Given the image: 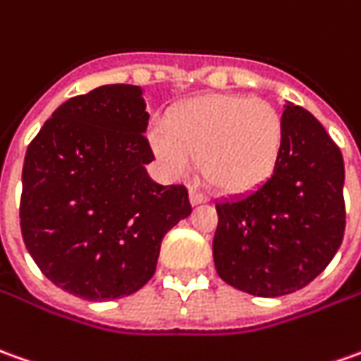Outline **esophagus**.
Masks as SVG:
<instances>
[{
    "label": "esophagus",
    "instance_id": "esophagus-1",
    "mask_svg": "<svg viewBox=\"0 0 361 361\" xmlns=\"http://www.w3.org/2000/svg\"><path fill=\"white\" fill-rule=\"evenodd\" d=\"M202 202H207V197L202 192H198V190H190V204L197 207V204H202Z\"/></svg>",
    "mask_w": 361,
    "mask_h": 361
}]
</instances>
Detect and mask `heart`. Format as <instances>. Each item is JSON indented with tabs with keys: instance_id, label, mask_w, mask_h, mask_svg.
<instances>
[{
	"instance_id": "b5f03b06",
	"label": "heart",
	"mask_w": 361,
	"mask_h": 361,
	"mask_svg": "<svg viewBox=\"0 0 361 361\" xmlns=\"http://www.w3.org/2000/svg\"><path fill=\"white\" fill-rule=\"evenodd\" d=\"M152 152L175 173L198 163L204 183L220 195H248L264 186L284 149V121L268 101L207 95L186 101L154 127Z\"/></svg>"
}]
</instances>
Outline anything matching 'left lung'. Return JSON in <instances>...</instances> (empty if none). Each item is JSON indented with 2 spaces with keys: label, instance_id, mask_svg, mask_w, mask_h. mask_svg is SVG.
Returning <instances> with one entry per match:
<instances>
[{
  "label": "left lung",
  "instance_id": "obj_1",
  "mask_svg": "<svg viewBox=\"0 0 361 361\" xmlns=\"http://www.w3.org/2000/svg\"><path fill=\"white\" fill-rule=\"evenodd\" d=\"M282 121L284 149L272 178L216 202V272L260 298L308 286L332 262L345 228L342 152L306 109L286 103Z\"/></svg>",
  "mask_w": 361,
  "mask_h": 361
}]
</instances>
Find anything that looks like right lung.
<instances>
[{
    "mask_svg": "<svg viewBox=\"0 0 361 361\" xmlns=\"http://www.w3.org/2000/svg\"><path fill=\"white\" fill-rule=\"evenodd\" d=\"M137 85H103L55 109L25 152L21 234L55 286L115 300L154 274L163 236L192 209L183 185L154 183Z\"/></svg>",
    "mask_w": 361,
    "mask_h": 361,
    "instance_id": "obj_1",
    "label": "right lung"
}]
</instances>
